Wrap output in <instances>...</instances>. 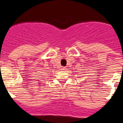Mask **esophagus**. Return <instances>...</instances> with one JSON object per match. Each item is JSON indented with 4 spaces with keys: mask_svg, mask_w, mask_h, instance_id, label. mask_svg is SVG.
I'll use <instances>...</instances> for the list:
<instances>
[{
    "mask_svg": "<svg viewBox=\"0 0 123 123\" xmlns=\"http://www.w3.org/2000/svg\"><path fill=\"white\" fill-rule=\"evenodd\" d=\"M66 69H67L66 67H62V70H66Z\"/></svg>",
    "mask_w": 123,
    "mask_h": 123,
    "instance_id": "obj_1",
    "label": "esophagus"
}]
</instances>
